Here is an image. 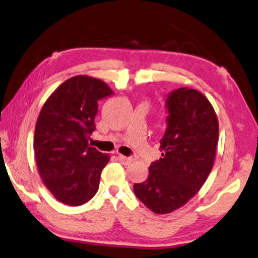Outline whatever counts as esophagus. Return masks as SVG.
I'll return each instance as SVG.
<instances>
[{
  "mask_svg": "<svg viewBox=\"0 0 258 258\" xmlns=\"http://www.w3.org/2000/svg\"><path fill=\"white\" fill-rule=\"evenodd\" d=\"M117 158H118V161H119L120 163H122V164H125V165H128V164H131V163L133 162V158L132 157L122 156V155H118Z\"/></svg>",
  "mask_w": 258,
  "mask_h": 258,
  "instance_id": "1",
  "label": "esophagus"
}]
</instances>
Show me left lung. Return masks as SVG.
Returning <instances> with one entry per match:
<instances>
[{"instance_id":"1","label":"left lung","mask_w":258,"mask_h":258,"mask_svg":"<svg viewBox=\"0 0 258 258\" xmlns=\"http://www.w3.org/2000/svg\"><path fill=\"white\" fill-rule=\"evenodd\" d=\"M165 108L162 157L150 164L147 180L133 187L155 214H170L198 193L211 172L218 144L217 116L202 93L174 89L167 94Z\"/></svg>"}]
</instances>
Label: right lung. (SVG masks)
<instances>
[{"instance_id":"add662e5","label":"right lung","mask_w":258,"mask_h":258,"mask_svg":"<svg viewBox=\"0 0 258 258\" xmlns=\"http://www.w3.org/2000/svg\"><path fill=\"white\" fill-rule=\"evenodd\" d=\"M113 92L102 80L70 78L41 109L34 132L36 165L56 200L78 207L96 194L102 170L110 156L89 147L95 131L97 102Z\"/></svg>"}]
</instances>
